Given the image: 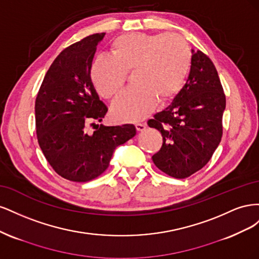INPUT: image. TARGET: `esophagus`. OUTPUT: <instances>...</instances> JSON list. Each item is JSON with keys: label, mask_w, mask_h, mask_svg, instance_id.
I'll use <instances>...</instances> for the list:
<instances>
[{"label": "esophagus", "mask_w": 259, "mask_h": 259, "mask_svg": "<svg viewBox=\"0 0 259 259\" xmlns=\"http://www.w3.org/2000/svg\"><path fill=\"white\" fill-rule=\"evenodd\" d=\"M147 128V125L145 123H137L136 124V130L138 132H144Z\"/></svg>", "instance_id": "1"}]
</instances>
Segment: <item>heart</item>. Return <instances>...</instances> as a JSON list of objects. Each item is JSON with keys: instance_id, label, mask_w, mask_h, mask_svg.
Here are the masks:
<instances>
[{"instance_id": "heart-1", "label": "heart", "mask_w": 259, "mask_h": 259, "mask_svg": "<svg viewBox=\"0 0 259 259\" xmlns=\"http://www.w3.org/2000/svg\"><path fill=\"white\" fill-rule=\"evenodd\" d=\"M111 56L98 55L91 66V79L100 96L112 99L132 71L135 86L117 97L111 107L114 119L138 122L150 114L156 103H168L182 90L191 67V52L176 33L131 32L115 37Z\"/></svg>"}]
</instances>
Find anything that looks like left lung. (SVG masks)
<instances>
[{"instance_id": "1", "label": "left lung", "mask_w": 259, "mask_h": 259, "mask_svg": "<svg viewBox=\"0 0 259 259\" xmlns=\"http://www.w3.org/2000/svg\"><path fill=\"white\" fill-rule=\"evenodd\" d=\"M190 72L171 104L148 121L163 136L152 160L174 178H187L206 165L223 135L226 98L216 68L201 51L191 50Z\"/></svg>"}]
</instances>
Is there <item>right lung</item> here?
I'll return each instance as SVG.
<instances>
[{"label":"right lung","instance_id":"right-lung-1","mask_svg":"<svg viewBox=\"0 0 259 259\" xmlns=\"http://www.w3.org/2000/svg\"><path fill=\"white\" fill-rule=\"evenodd\" d=\"M104 36V32L92 34L62 51L50 67L35 100L38 145L53 169L71 182L86 183L103 174L115 148L136 135L133 124L101 125L91 135L86 132V125L103 121L108 111L90 74Z\"/></svg>","mask_w":259,"mask_h":259}]
</instances>
